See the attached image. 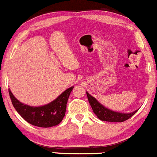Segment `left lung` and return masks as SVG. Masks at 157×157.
<instances>
[{
    "mask_svg": "<svg viewBox=\"0 0 157 157\" xmlns=\"http://www.w3.org/2000/svg\"><path fill=\"white\" fill-rule=\"evenodd\" d=\"M86 94H87L88 100H89V102L91 106V109H92L94 113L96 114L97 118H99L102 121L115 122H124L131 117L139 110L137 109L130 113L117 112V111H114L109 109H107L105 106L102 105L95 97L91 96L88 91H86Z\"/></svg>",
    "mask_w": 157,
    "mask_h": 157,
    "instance_id": "8db88e82",
    "label": "left lung"
}]
</instances>
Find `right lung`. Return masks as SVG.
Here are the masks:
<instances>
[{
	"instance_id": "right-lung-1",
	"label": "right lung",
	"mask_w": 157,
	"mask_h": 157,
	"mask_svg": "<svg viewBox=\"0 0 157 157\" xmlns=\"http://www.w3.org/2000/svg\"><path fill=\"white\" fill-rule=\"evenodd\" d=\"M74 86L68 88L55 100L41 106H31L20 102L9 89V94L17 113L31 125L42 128H49L58 125L63 119L68 97Z\"/></svg>"
}]
</instances>
